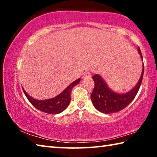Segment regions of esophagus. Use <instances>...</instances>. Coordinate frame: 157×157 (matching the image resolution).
<instances>
[{
    "label": "esophagus",
    "mask_w": 157,
    "mask_h": 157,
    "mask_svg": "<svg viewBox=\"0 0 157 157\" xmlns=\"http://www.w3.org/2000/svg\"><path fill=\"white\" fill-rule=\"evenodd\" d=\"M91 73H90V72H85L84 73L83 77H82V78H83L84 79H86V78H90V77H91Z\"/></svg>",
    "instance_id": "1"
}]
</instances>
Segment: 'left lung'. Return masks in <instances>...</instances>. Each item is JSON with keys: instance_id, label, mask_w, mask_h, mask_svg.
<instances>
[{"instance_id": "left-lung-1", "label": "left lung", "mask_w": 157, "mask_h": 157, "mask_svg": "<svg viewBox=\"0 0 157 157\" xmlns=\"http://www.w3.org/2000/svg\"><path fill=\"white\" fill-rule=\"evenodd\" d=\"M138 51L143 59L139 47L138 48ZM143 73L144 64L139 82L131 91L126 93L125 94H119L111 91L99 75H94L93 79L95 82V86L91 95V99L95 108L104 113H112L123 110L136 97L141 85Z\"/></svg>"}]
</instances>
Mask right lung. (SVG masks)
Returning a JSON list of instances; mask_svg holds the SVG:
<instances>
[{
	"label": "right lung",
	"instance_id": "add662e5",
	"mask_svg": "<svg viewBox=\"0 0 157 157\" xmlns=\"http://www.w3.org/2000/svg\"><path fill=\"white\" fill-rule=\"evenodd\" d=\"M80 79L78 78L72 82L64 91L57 96L45 100H37L30 96L24 89L23 92L30 102L37 109L49 114H57L64 111L69 105L71 101V93L72 89L78 84Z\"/></svg>",
	"mask_w": 157,
	"mask_h": 157
}]
</instances>
